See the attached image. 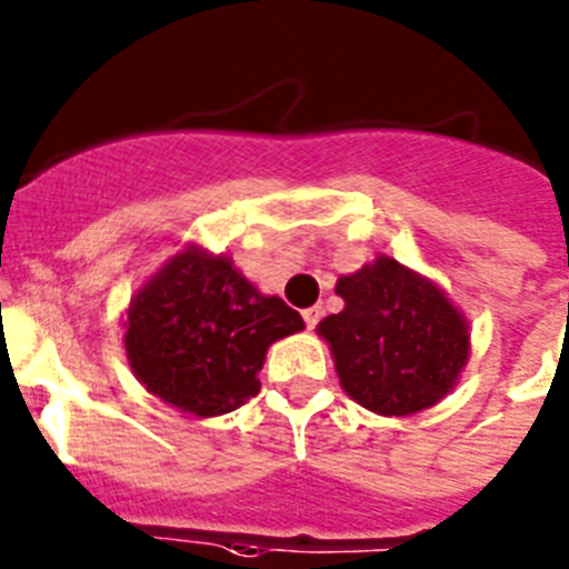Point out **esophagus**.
<instances>
[{
    "label": "esophagus",
    "mask_w": 569,
    "mask_h": 569,
    "mask_svg": "<svg viewBox=\"0 0 569 569\" xmlns=\"http://www.w3.org/2000/svg\"><path fill=\"white\" fill-rule=\"evenodd\" d=\"M301 316H305L307 330H312V327H316L321 321V307H307V310L301 312Z\"/></svg>",
    "instance_id": "obj_1"
}]
</instances>
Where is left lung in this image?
<instances>
[{"label": "left lung", "instance_id": "obj_1", "mask_svg": "<svg viewBox=\"0 0 569 569\" xmlns=\"http://www.w3.org/2000/svg\"><path fill=\"white\" fill-rule=\"evenodd\" d=\"M343 310L316 332L332 352L341 389L363 409L409 417L457 387L471 356L460 307L429 276L378 253L336 281Z\"/></svg>", "mask_w": 569, "mask_h": 569}]
</instances>
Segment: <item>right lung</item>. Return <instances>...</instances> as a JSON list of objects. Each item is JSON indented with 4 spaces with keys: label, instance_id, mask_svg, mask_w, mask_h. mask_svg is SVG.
Here are the masks:
<instances>
[{
    "label": "right lung",
    "instance_id": "obj_1",
    "mask_svg": "<svg viewBox=\"0 0 569 569\" xmlns=\"http://www.w3.org/2000/svg\"><path fill=\"white\" fill-rule=\"evenodd\" d=\"M305 330L226 253L189 242L132 296L123 347L146 392L191 417L239 409L259 392L268 347Z\"/></svg>",
    "mask_w": 569,
    "mask_h": 569
}]
</instances>
